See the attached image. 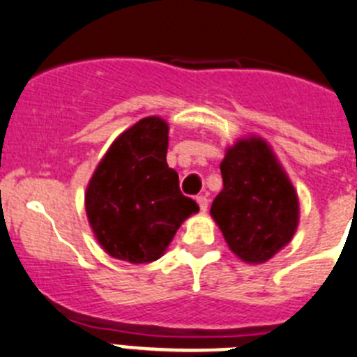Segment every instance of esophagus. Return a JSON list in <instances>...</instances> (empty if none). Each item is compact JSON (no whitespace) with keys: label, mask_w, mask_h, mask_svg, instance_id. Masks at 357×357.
<instances>
[{"label":"esophagus","mask_w":357,"mask_h":357,"mask_svg":"<svg viewBox=\"0 0 357 357\" xmlns=\"http://www.w3.org/2000/svg\"><path fill=\"white\" fill-rule=\"evenodd\" d=\"M196 202H198L199 210H202V212H206V208H208V198H206V196H198Z\"/></svg>","instance_id":"esophagus-1"}]
</instances>
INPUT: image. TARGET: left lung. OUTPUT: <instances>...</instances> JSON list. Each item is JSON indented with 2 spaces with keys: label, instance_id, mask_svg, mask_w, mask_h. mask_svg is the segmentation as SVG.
Instances as JSON below:
<instances>
[{
  "label": "left lung",
  "instance_id": "1",
  "mask_svg": "<svg viewBox=\"0 0 357 357\" xmlns=\"http://www.w3.org/2000/svg\"><path fill=\"white\" fill-rule=\"evenodd\" d=\"M220 173L224 188L210 215L240 259L266 263L296 233L300 203L294 185L259 137L242 138L226 149Z\"/></svg>",
  "mask_w": 357,
  "mask_h": 357
}]
</instances>
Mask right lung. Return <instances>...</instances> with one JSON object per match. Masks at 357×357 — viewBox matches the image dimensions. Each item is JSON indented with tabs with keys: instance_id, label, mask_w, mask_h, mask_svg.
<instances>
[{
	"instance_id": "right-lung-1",
	"label": "right lung",
	"mask_w": 357,
	"mask_h": 357,
	"mask_svg": "<svg viewBox=\"0 0 357 357\" xmlns=\"http://www.w3.org/2000/svg\"><path fill=\"white\" fill-rule=\"evenodd\" d=\"M168 124L140 119L119 135L91 176L86 212L100 245L133 264L159 259L176 229L199 206L178 188L166 162Z\"/></svg>"
}]
</instances>
